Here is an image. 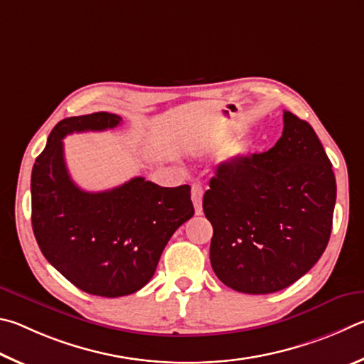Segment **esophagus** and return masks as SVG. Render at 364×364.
<instances>
[{"mask_svg":"<svg viewBox=\"0 0 364 364\" xmlns=\"http://www.w3.org/2000/svg\"><path fill=\"white\" fill-rule=\"evenodd\" d=\"M192 201L195 206V213L200 215L203 213V187L200 183H193L192 186Z\"/></svg>","mask_w":364,"mask_h":364,"instance_id":"1","label":"esophagus"}]
</instances>
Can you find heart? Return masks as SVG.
<instances>
[{"label": "heart", "mask_w": 364, "mask_h": 364, "mask_svg": "<svg viewBox=\"0 0 364 364\" xmlns=\"http://www.w3.org/2000/svg\"><path fill=\"white\" fill-rule=\"evenodd\" d=\"M227 137H228V132L208 134V136H203L198 142H196V146H200V149H214V146L224 144ZM246 153H247L246 140L237 139V140H233L230 145H227V149L224 150V153H222L220 159L224 163H233V161H238V159L243 158Z\"/></svg>", "instance_id": "1"}]
</instances>
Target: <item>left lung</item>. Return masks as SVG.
<instances>
[{
	"mask_svg": "<svg viewBox=\"0 0 364 364\" xmlns=\"http://www.w3.org/2000/svg\"><path fill=\"white\" fill-rule=\"evenodd\" d=\"M275 146L224 163L203 211L213 270L246 294H270L304 277L328 246L336 205L333 164L307 121L291 112Z\"/></svg>",
	"mask_w": 364,
	"mask_h": 364,
	"instance_id": "1",
	"label": "left lung"
}]
</instances>
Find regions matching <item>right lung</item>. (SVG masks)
Instances as JSON below:
<instances>
[{"mask_svg":"<svg viewBox=\"0 0 364 364\" xmlns=\"http://www.w3.org/2000/svg\"><path fill=\"white\" fill-rule=\"evenodd\" d=\"M119 123L107 112L62 119L31 171V225L43 256L76 288L102 297L144 288L172 233L195 214L188 186L159 187L144 177L97 193L75 186L62 139Z\"/></svg>","mask_w":364,"mask_h":364,"instance_id":"right-lung-1","label":"right lung"}]
</instances>
